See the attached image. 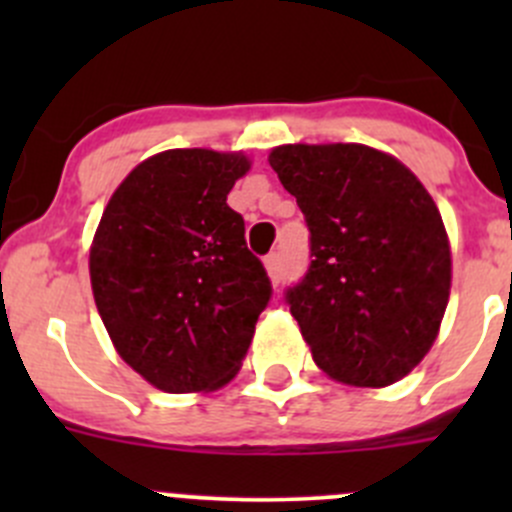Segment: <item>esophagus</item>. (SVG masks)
<instances>
[{"label": "esophagus", "mask_w": 512, "mask_h": 512, "mask_svg": "<svg viewBox=\"0 0 512 512\" xmlns=\"http://www.w3.org/2000/svg\"><path fill=\"white\" fill-rule=\"evenodd\" d=\"M265 267H267V275H270V280L277 285L282 277V257L277 255V252H270V255L265 257Z\"/></svg>", "instance_id": "1"}]
</instances>
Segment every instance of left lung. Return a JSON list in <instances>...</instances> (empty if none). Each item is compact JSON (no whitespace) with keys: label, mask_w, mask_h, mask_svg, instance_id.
Returning a JSON list of instances; mask_svg holds the SVG:
<instances>
[{"label":"left lung","mask_w":512,"mask_h":512,"mask_svg":"<svg viewBox=\"0 0 512 512\" xmlns=\"http://www.w3.org/2000/svg\"><path fill=\"white\" fill-rule=\"evenodd\" d=\"M270 165L309 227L307 272L285 302L324 374L404 379L436 342L451 247L431 195L394 156L359 143L280 146Z\"/></svg>","instance_id":"8db88e82"}]
</instances>
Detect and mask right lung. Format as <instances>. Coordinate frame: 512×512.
<instances>
[{
    "label": "right lung",
    "mask_w": 512,
    "mask_h": 512,
    "mask_svg": "<svg viewBox=\"0 0 512 512\" xmlns=\"http://www.w3.org/2000/svg\"><path fill=\"white\" fill-rule=\"evenodd\" d=\"M247 170L242 153H158L128 173L98 223V314L121 359L168 394L225 386L272 297L245 220L227 205Z\"/></svg>",
    "instance_id": "right-lung-1"
}]
</instances>
